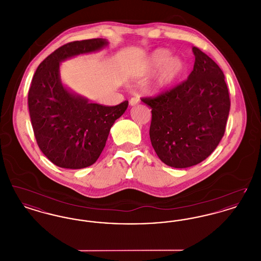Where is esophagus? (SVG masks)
<instances>
[{
  "mask_svg": "<svg viewBox=\"0 0 261 261\" xmlns=\"http://www.w3.org/2000/svg\"><path fill=\"white\" fill-rule=\"evenodd\" d=\"M140 102V99H139V97H134V98H131V99L129 100V103H130V106H136Z\"/></svg>",
  "mask_w": 261,
  "mask_h": 261,
  "instance_id": "esophagus-1",
  "label": "esophagus"
}]
</instances>
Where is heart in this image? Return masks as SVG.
I'll use <instances>...</instances> for the list:
<instances>
[{"label": "heart", "mask_w": 261, "mask_h": 261, "mask_svg": "<svg viewBox=\"0 0 261 261\" xmlns=\"http://www.w3.org/2000/svg\"><path fill=\"white\" fill-rule=\"evenodd\" d=\"M168 55L169 53L163 49L154 50L145 65L144 72L146 74L151 73L158 68L153 82L155 89L167 87L183 71L184 65L181 60L176 57H168Z\"/></svg>", "instance_id": "b5f03b06"}]
</instances>
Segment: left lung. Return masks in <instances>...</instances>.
<instances>
[{
	"label": "left lung",
	"instance_id": "left-lung-1",
	"mask_svg": "<svg viewBox=\"0 0 261 261\" xmlns=\"http://www.w3.org/2000/svg\"><path fill=\"white\" fill-rule=\"evenodd\" d=\"M195 63L187 80L155 97L142 98L151 109L149 138L166 165L186 168L203 162L225 133L230 97L223 71L193 47Z\"/></svg>",
	"mask_w": 261,
	"mask_h": 261
}]
</instances>
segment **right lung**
<instances>
[{
	"mask_svg": "<svg viewBox=\"0 0 261 261\" xmlns=\"http://www.w3.org/2000/svg\"><path fill=\"white\" fill-rule=\"evenodd\" d=\"M107 45L100 38L67 43L41 62L32 78L28 109L34 136L42 152L59 167L81 169L97 162L112 125L128 107V100L114 107L88 102L61 82L60 62Z\"/></svg>",
	"mask_w": 261,
	"mask_h": 261,
	"instance_id": "right-lung-1",
	"label": "right lung"
}]
</instances>
